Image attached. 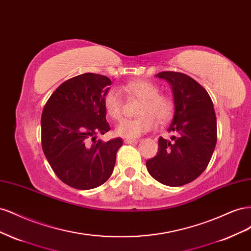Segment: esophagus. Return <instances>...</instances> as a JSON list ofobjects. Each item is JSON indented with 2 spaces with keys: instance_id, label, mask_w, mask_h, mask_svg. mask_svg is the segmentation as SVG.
Returning <instances> with one entry per match:
<instances>
[{
  "instance_id": "esophagus-1",
  "label": "esophagus",
  "mask_w": 251,
  "mask_h": 251,
  "mask_svg": "<svg viewBox=\"0 0 251 251\" xmlns=\"http://www.w3.org/2000/svg\"><path fill=\"white\" fill-rule=\"evenodd\" d=\"M125 143H126V144H136V143H138V140H136V139H125Z\"/></svg>"
}]
</instances>
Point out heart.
Returning a JSON list of instances; mask_svg holds the SVG:
<instances>
[{
	"mask_svg": "<svg viewBox=\"0 0 251 251\" xmlns=\"http://www.w3.org/2000/svg\"><path fill=\"white\" fill-rule=\"evenodd\" d=\"M124 89L141 100L138 109L139 117L124 119L116 126V134L127 139L138 138L144 133L153 130L156 119L160 124L166 123L174 114V100L166 93L159 92L156 83L147 79H136L127 82ZM104 112L113 120L123 117L124 101L119 91L111 88L102 96Z\"/></svg>",
	"mask_w": 251,
	"mask_h": 251,
	"instance_id": "b5f03b06",
	"label": "heart"
}]
</instances>
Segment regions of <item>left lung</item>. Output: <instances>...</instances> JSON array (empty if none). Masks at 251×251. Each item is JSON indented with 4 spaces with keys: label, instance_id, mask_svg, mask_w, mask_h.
Segmentation results:
<instances>
[{
    "label": "left lung",
    "instance_id": "left-lung-1",
    "mask_svg": "<svg viewBox=\"0 0 251 251\" xmlns=\"http://www.w3.org/2000/svg\"><path fill=\"white\" fill-rule=\"evenodd\" d=\"M157 76L172 85L175 114L168 131L177 136L159 138L157 155L147 161V169L160 183L181 186L207 168L217 143L216 113L207 91L191 76L174 71Z\"/></svg>",
    "mask_w": 251,
    "mask_h": 251
}]
</instances>
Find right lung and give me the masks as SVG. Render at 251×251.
Wrapping results in <instances>:
<instances>
[{
  "label": "right lung",
  "instance_id": "obj_1",
  "mask_svg": "<svg viewBox=\"0 0 251 251\" xmlns=\"http://www.w3.org/2000/svg\"><path fill=\"white\" fill-rule=\"evenodd\" d=\"M112 81L85 73L64 81L43 109L42 148L56 176L76 189L100 186L113 173L123 139L96 140L110 131L102 96Z\"/></svg>",
  "mask_w": 251,
  "mask_h": 251
}]
</instances>
